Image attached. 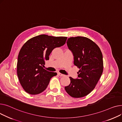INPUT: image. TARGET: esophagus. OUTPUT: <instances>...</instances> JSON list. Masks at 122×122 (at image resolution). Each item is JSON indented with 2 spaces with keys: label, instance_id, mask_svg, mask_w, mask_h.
<instances>
[{
  "label": "esophagus",
  "instance_id": "1",
  "mask_svg": "<svg viewBox=\"0 0 122 122\" xmlns=\"http://www.w3.org/2000/svg\"><path fill=\"white\" fill-rule=\"evenodd\" d=\"M58 75H59V76H61V77H62V76H64V74H61V73H60V72H59V73H58Z\"/></svg>",
  "mask_w": 122,
  "mask_h": 122
}]
</instances>
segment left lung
<instances>
[{
	"mask_svg": "<svg viewBox=\"0 0 122 122\" xmlns=\"http://www.w3.org/2000/svg\"><path fill=\"white\" fill-rule=\"evenodd\" d=\"M67 45L74 56V64L80 70L78 78L70 77V84L64 87L67 94L74 98L88 95L94 90L103 72V57L97 44L88 38L70 37Z\"/></svg>",
	"mask_w": 122,
	"mask_h": 122,
	"instance_id": "obj_1",
	"label": "left lung"
}]
</instances>
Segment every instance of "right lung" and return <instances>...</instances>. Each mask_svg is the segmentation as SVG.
Here are the masks:
<instances>
[{
    "label": "right lung",
    "mask_w": 122,
    "mask_h": 122,
    "mask_svg": "<svg viewBox=\"0 0 122 122\" xmlns=\"http://www.w3.org/2000/svg\"><path fill=\"white\" fill-rule=\"evenodd\" d=\"M67 38L42 34L27 40L21 47L18 55L17 72L21 87L28 94H40L47 88L51 78L57 75L43 67L45 60H49L53 50L65 44Z\"/></svg>",
    "instance_id": "add662e5"
}]
</instances>
